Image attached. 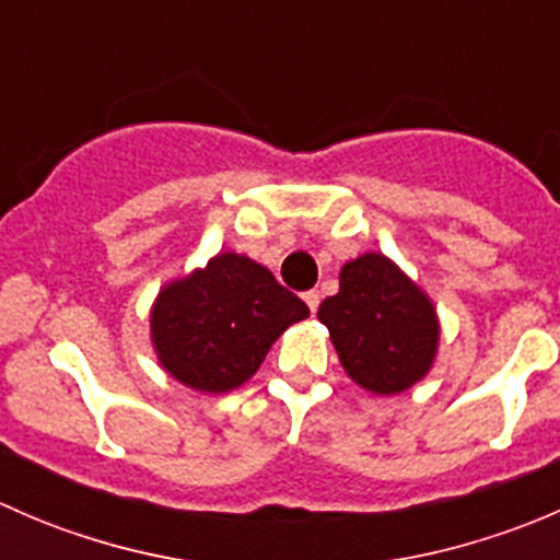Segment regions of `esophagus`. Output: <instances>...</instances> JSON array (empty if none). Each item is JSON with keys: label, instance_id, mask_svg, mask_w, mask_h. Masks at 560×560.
Wrapping results in <instances>:
<instances>
[{"label": "esophagus", "instance_id": "34e87169", "mask_svg": "<svg viewBox=\"0 0 560 560\" xmlns=\"http://www.w3.org/2000/svg\"><path fill=\"white\" fill-rule=\"evenodd\" d=\"M303 301H306V306L312 308V314H314L316 308H319V301H322L319 290H308V292H303Z\"/></svg>", "mask_w": 560, "mask_h": 560}]
</instances>
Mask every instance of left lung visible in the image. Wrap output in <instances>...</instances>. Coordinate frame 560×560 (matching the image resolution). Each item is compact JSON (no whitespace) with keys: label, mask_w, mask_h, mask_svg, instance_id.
<instances>
[{"label":"left lung","mask_w":560,"mask_h":560,"mask_svg":"<svg viewBox=\"0 0 560 560\" xmlns=\"http://www.w3.org/2000/svg\"><path fill=\"white\" fill-rule=\"evenodd\" d=\"M343 371L371 393H404L428 374L439 322L431 301L382 254H363L341 268V287L322 301Z\"/></svg>","instance_id":"1"}]
</instances>
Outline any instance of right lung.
I'll return each instance as SVG.
<instances>
[{
    "instance_id": "obj_1",
    "label": "right lung",
    "mask_w": 560,
    "mask_h": 560,
    "mask_svg": "<svg viewBox=\"0 0 560 560\" xmlns=\"http://www.w3.org/2000/svg\"><path fill=\"white\" fill-rule=\"evenodd\" d=\"M306 316V303L268 268L224 252L160 292L151 338L167 374L202 393H228L244 385L270 343Z\"/></svg>"
}]
</instances>
